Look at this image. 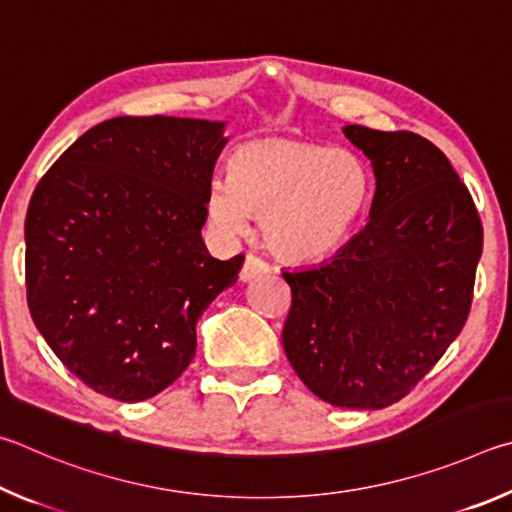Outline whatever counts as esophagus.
<instances>
[{
  "label": "esophagus",
  "instance_id": "obj_1",
  "mask_svg": "<svg viewBox=\"0 0 512 512\" xmlns=\"http://www.w3.org/2000/svg\"><path fill=\"white\" fill-rule=\"evenodd\" d=\"M267 272H270V265H267L263 258H258L254 254H247L245 265H242V270H240V281L242 283L254 281V279H258V276H265Z\"/></svg>",
  "mask_w": 512,
  "mask_h": 512
}]
</instances>
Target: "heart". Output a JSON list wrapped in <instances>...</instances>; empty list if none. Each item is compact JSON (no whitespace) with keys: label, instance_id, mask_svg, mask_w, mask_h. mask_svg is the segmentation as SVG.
I'll return each mask as SVG.
<instances>
[{"label":"heart","instance_id":"obj_1","mask_svg":"<svg viewBox=\"0 0 512 512\" xmlns=\"http://www.w3.org/2000/svg\"><path fill=\"white\" fill-rule=\"evenodd\" d=\"M371 200V173L351 150L299 139L240 146L231 175H215L209 215L227 236L263 218L265 245L285 263L328 261L348 240Z\"/></svg>","mask_w":512,"mask_h":512}]
</instances>
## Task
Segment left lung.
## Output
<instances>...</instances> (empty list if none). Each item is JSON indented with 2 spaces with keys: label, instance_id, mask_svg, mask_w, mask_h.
Here are the masks:
<instances>
[{
  "label": "left lung",
  "instance_id": "left-lung-1",
  "mask_svg": "<svg viewBox=\"0 0 512 512\" xmlns=\"http://www.w3.org/2000/svg\"><path fill=\"white\" fill-rule=\"evenodd\" d=\"M371 159L366 227L317 267L283 272L285 355L317 398L389 407L416 387L468 319L483 227L441 150L414 132L346 125Z\"/></svg>",
  "mask_w": 512,
  "mask_h": 512
}]
</instances>
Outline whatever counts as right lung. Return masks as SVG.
Here are the masks:
<instances>
[{
	"label": "right lung",
	"instance_id": "1",
	"mask_svg": "<svg viewBox=\"0 0 512 512\" xmlns=\"http://www.w3.org/2000/svg\"><path fill=\"white\" fill-rule=\"evenodd\" d=\"M224 121L116 116L78 137L26 211L33 324L87 387L141 402L191 364L195 326L238 279L202 227Z\"/></svg>",
	"mask_w": 512,
	"mask_h": 512
}]
</instances>
